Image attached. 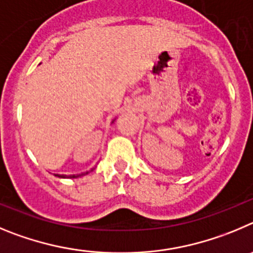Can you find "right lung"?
Instances as JSON below:
<instances>
[{"instance_id": "right-lung-1", "label": "right lung", "mask_w": 253, "mask_h": 253, "mask_svg": "<svg viewBox=\"0 0 253 253\" xmlns=\"http://www.w3.org/2000/svg\"><path fill=\"white\" fill-rule=\"evenodd\" d=\"M113 122V121H112ZM93 170V169H92ZM92 170H90V171H92ZM88 172L89 171H85V172H82V174H77V175H59V174H55V176H58V177H63V179H74V177H79V176H83V175H85V174H88Z\"/></svg>"}]
</instances>
